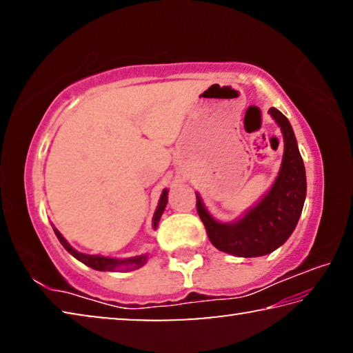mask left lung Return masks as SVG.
I'll return each mask as SVG.
<instances>
[{
  "label": "left lung",
  "mask_w": 353,
  "mask_h": 353,
  "mask_svg": "<svg viewBox=\"0 0 353 353\" xmlns=\"http://www.w3.org/2000/svg\"><path fill=\"white\" fill-rule=\"evenodd\" d=\"M270 113L282 129L285 151L276 182L259 204L235 223H219L196 193V208L208 240L216 249L235 256H261L282 246L296 229L305 202V166L294 132L282 112L271 107Z\"/></svg>",
  "instance_id": "8db88e82"
}]
</instances>
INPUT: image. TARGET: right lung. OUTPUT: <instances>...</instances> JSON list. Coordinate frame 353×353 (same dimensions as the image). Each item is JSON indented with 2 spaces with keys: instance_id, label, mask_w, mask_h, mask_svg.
Here are the masks:
<instances>
[{
  "instance_id": "obj_1",
  "label": "right lung",
  "mask_w": 353,
  "mask_h": 353,
  "mask_svg": "<svg viewBox=\"0 0 353 353\" xmlns=\"http://www.w3.org/2000/svg\"><path fill=\"white\" fill-rule=\"evenodd\" d=\"M166 202H168V190H163L162 196H160V201H159V205H157V210L154 213V218H152V227L154 229H157L159 225V221L160 216H162V213L166 207ZM54 234L59 238V241H61L62 246L68 250V252L77 259L79 261H82L83 265L93 268V270L97 271H115L118 268H126V270H137V268L143 266L146 263V255H140V256H132V259H110V256H103V255H87V254H81L77 252L76 249H73L68 244V241L65 240L62 236L61 232L57 229H54Z\"/></svg>"
}]
</instances>
